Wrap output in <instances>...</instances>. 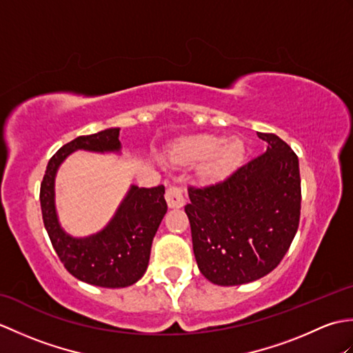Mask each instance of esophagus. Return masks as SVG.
Segmentation results:
<instances>
[{"label":"esophagus","mask_w":353,"mask_h":353,"mask_svg":"<svg viewBox=\"0 0 353 353\" xmlns=\"http://www.w3.org/2000/svg\"><path fill=\"white\" fill-rule=\"evenodd\" d=\"M165 200H167L168 208L171 209H177V208H182L185 205V196L181 188H177V186H170L165 192Z\"/></svg>","instance_id":"34e87169"}]
</instances>
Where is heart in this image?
<instances>
[{
    "instance_id": "b5f03b06",
    "label": "heart",
    "mask_w": 353,
    "mask_h": 353,
    "mask_svg": "<svg viewBox=\"0 0 353 353\" xmlns=\"http://www.w3.org/2000/svg\"><path fill=\"white\" fill-rule=\"evenodd\" d=\"M174 157L182 162H206V174L219 179L230 174L245 157L243 139H228L215 134H194L176 144Z\"/></svg>"
}]
</instances>
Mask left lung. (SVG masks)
Here are the masks:
<instances>
[{"mask_svg":"<svg viewBox=\"0 0 353 353\" xmlns=\"http://www.w3.org/2000/svg\"><path fill=\"white\" fill-rule=\"evenodd\" d=\"M267 150L223 182L194 188L185 206L199 270L208 281L234 287L258 281L279 265L301 220L299 159L273 133H258Z\"/></svg>","mask_w":353,"mask_h":353,"instance_id":"8db88e82","label":"left lung"}]
</instances>
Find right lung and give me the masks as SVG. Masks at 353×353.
<instances>
[{
	"label": "right lung",
	"instance_id": "obj_1",
	"mask_svg": "<svg viewBox=\"0 0 353 353\" xmlns=\"http://www.w3.org/2000/svg\"><path fill=\"white\" fill-rule=\"evenodd\" d=\"M77 150L119 154V127L79 137L51 157L41 183L45 229L62 264L79 281L103 288L130 287L144 276L153 238L167 214L165 188L163 185L154 188L130 185L106 226L88 236H74L59 221L56 174L66 157Z\"/></svg>",
	"mask_w": 353,
	"mask_h": 353
}]
</instances>
